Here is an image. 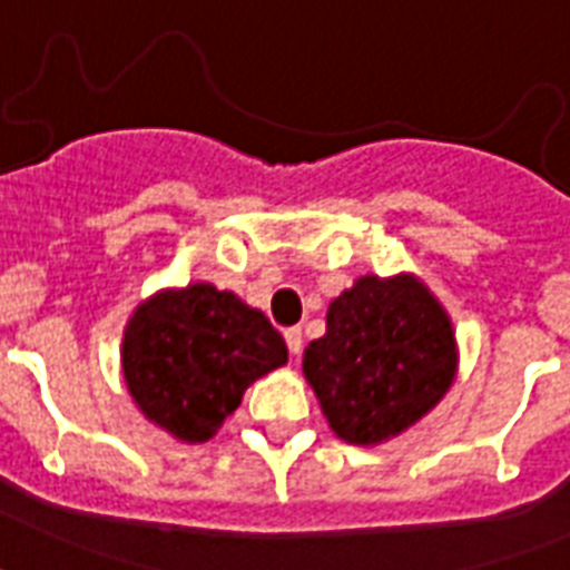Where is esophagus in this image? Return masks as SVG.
Returning <instances> with one entry per match:
<instances>
[{
  "instance_id": "34e87169",
  "label": "esophagus",
  "mask_w": 570,
  "mask_h": 570,
  "mask_svg": "<svg viewBox=\"0 0 570 570\" xmlns=\"http://www.w3.org/2000/svg\"><path fill=\"white\" fill-rule=\"evenodd\" d=\"M284 337H286V346H289V355H302V348H304L302 328H286Z\"/></svg>"
}]
</instances>
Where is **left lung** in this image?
<instances>
[{"label": "left lung", "instance_id": "1", "mask_svg": "<svg viewBox=\"0 0 570 570\" xmlns=\"http://www.w3.org/2000/svg\"><path fill=\"white\" fill-rule=\"evenodd\" d=\"M304 379L337 438L357 446L396 438L452 387L455 331L414 275L357 277L304 348Z\"/></svg>", "mask_w": 570, "mask_h": 570}]
</instances>
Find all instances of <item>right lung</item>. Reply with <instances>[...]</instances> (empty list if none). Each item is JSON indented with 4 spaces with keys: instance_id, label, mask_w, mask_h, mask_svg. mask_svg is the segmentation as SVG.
<instances>
[{
    "instance_id": "obj_1",
    "label": "right lung",
    "mask_w": 570,
    "mask_h": 570,
    "mask_svg": "<svg viewBox=\"0 0 570 570\" xmlns=\"http://www.w3.org/2000/svg\"><path fill=\"white\" fill-rule=\"evenodd\" d=\"M124 379L138 411L177 441H209L259 375L286 364L272 322L213 284L163 289L124 331Z\"/></svg>"
}]
</instances>
